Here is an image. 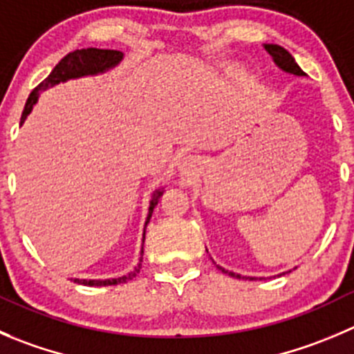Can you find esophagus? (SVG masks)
Here are the masks:
<instances>
[{"label":"esophagus","instance_id":"obj_1","mask_svg":"<svg viewBox=\"0 0 354 354\" xmlns=\"http://www.w3.org/2000/svg\"><path fill=\"white\" fill-rule=\"evenodd\" d=\"M183 167H189V161H187V160L184 161V165H183Z\"/></svg>","mask_w":354,"mask_h":354}]
</instances>
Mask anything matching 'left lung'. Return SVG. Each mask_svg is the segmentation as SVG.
Instances as JSON below:
<instances>
[{"instance_id":"8db88e82","label":"left lung","mask_w":354,"mask_h":354,"mask_svg":"<svg viewBox=\"0 0 354 354\" xmlns=\"http://www.w3.org/2000/svg\"><path fill=\"white\" fill-rule=\"evenodd\" d=\"M264 48H266V52H268L269 55L272 57L274 64L280 67L281 71H285V73H288V74H294V76H306L304 71L299 67V64L295 62L294 57H292L290 53H288L287 50L283 48V46H280V45H264ZM217 268L221 269L222 272H225V274L234 276V278H241L240 274H236V272H233V271H225V269L221 268V266H217ZM250 280H254V278H250Z\"/></svg>"}]
</instances>
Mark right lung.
I'll list each match as a JSON object with an SVG mask.
<instances>
[{"instance_id":"right-lung-1","label":"right lung","mask_w":354,"mask_h":354,"mask_svg":"<svg viewBox=\"0 0 354 354\" xmlns=\"http://www.w3.org/2000/svg\"><path fill=\"white\" fill-rule=\"evenodd\" d=\"M123 59V53L120 50H100V48H82V50H74V52L67 53L55 67H53L52 73L48 74V78L43 80L38 86L31 92L29 95L28 102H26V107L22 111V118H20V124L26 121L28 114L32 111V106L38 102V97L43 90H46L48 86L59 85V83L67 82V80H74V78H82V76H93V74L99 73H106L107 69L111 67L118 66ZM161 194H163V187L153 193V200L149 203V214H147L146 218V225L149 222L151 214H153L154 207L160 201ZM144 234H146V230H144ZM144 243V238H142ZM142 254L144 250H140V259L139 264L136 266L133 271H130L129 274L120 276V278H113V280H74V283L80 285H88V287H107V285H118V283H127V281L133 280L137 276V272L140 271V262H142Z\"/></svg>"}]
</instances>
